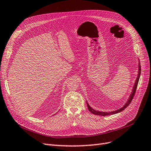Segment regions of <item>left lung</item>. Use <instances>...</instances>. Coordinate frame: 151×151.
I'll use <instances>...</instances> for the list:
<instances>
[{"instance_id":"8db88e82","label":"left lung","mask_w":151,"mask_h":151,"mask_svg":"<svg viewBox=\"0 0 151 151\" xmlns=\"http://www.w3.org/2000/svg\"><path fill=\"white\" fill-rule=\"evenodd\" d=\"M140 74H141V65H140V63H139V71H138V77L136 78V81L134 83V85L133 87V89L132 90V94L130 96V98H129L128 100L127 101V103L125 104V106L122 107V108H120V109H118L117 111H112V112H100V111H96V110H94L91 107L89 106V104L87 103V107H88V110L90 111V112H91L92 114H95V115H98V116H109V115H112V114H117L118 112H120L121 111H124L126 107L127 106H129V104H130L132 101V99L134 96V94H135V92H136V88H137V86H138V82H139V77H140Z\"/></svg>"}]
</instances>
